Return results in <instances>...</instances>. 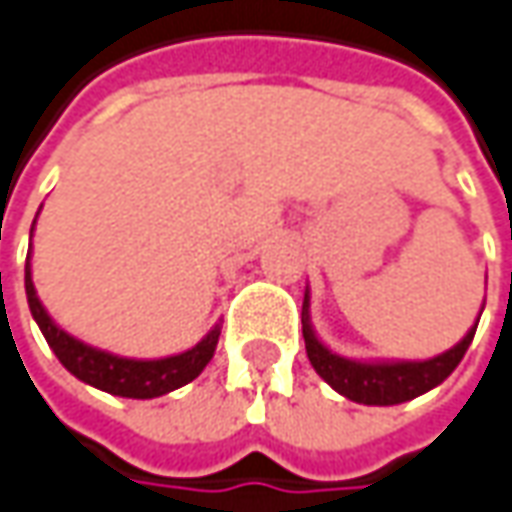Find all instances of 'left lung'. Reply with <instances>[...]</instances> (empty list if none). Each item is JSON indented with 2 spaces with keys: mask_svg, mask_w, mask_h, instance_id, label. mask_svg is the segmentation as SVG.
Masks as SVG:
<instances>
[{
  "mask_svg": "<svg viewBox=\"0 0 512 512\" xmlns=\"http://www.w3.org/2000/svg\"><path fill=\"white\" fill-rule=\"evenodd\" d=\"M482 316V313H479ZM479 322L464 333L459 344L444 350L433 359L422 362H404V359H347L327 347L310 322V287L305 290L302 302V336H305L307 359L313 370L325 379L336 393L356 404H373V407H387V404H402L422 396L427 390L439 384L459 367L467 347L476 336Z\"/></svg>",
  "mask_w": 512,
  "mask_h": 512,
  "instance_id": "obj_1",
  "label": "left lung"
}]
</instances>
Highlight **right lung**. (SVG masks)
I'll use <instances>...</instances> for the list:
<instances>
[{"instance_id": "obj_1", "label": "right lung", "mask_w": 512, "mask_h": 512, "mask_svg": "<svg viewBox=\"0 0 512 512\" xmlns=\"http://www.w3.org/2000/svg\"><path fill=\"white\" fill-rule=\"evenodd\" d=\"M33 227H36V219H33ZM33 227H30V236H33ZM25 293H28L30 313L42 330V336L48 339L50 350L56 353V359L65 364L79 382L90 384L96 390H105L110 396H122V399H156V396H165L182 384L193 382L205 370L207 362L213 359L219 333H222V325L216 322L207 330L205 339L193 344L185 353L165 356V359H128V356H116L110 350H99L93 344H85L50 319V313L39 302L36 287H33L30 253L28 262H25Z\"/></svg>"}]
</instances>
